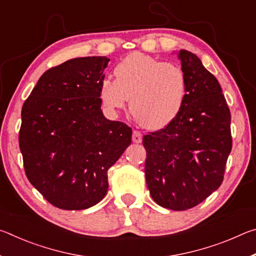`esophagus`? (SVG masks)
<instances>
[{"label":"esophagus","mask_w":256,"mask_h":256,"mask_svg":"<svg viewBox=\"0 0 256 256\" xmlns=\"http://www.w3.org/2000/svg\"><path fill=\"white\" fill-rule=\"evenodd\" d=\"M132 141L134 142V144H140V142L142 141V134L140 131L134 130L132 133Z\"/></svg>","instance_id":"obj_1"}]
</instances>
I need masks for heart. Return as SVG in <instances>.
<instances>
[{
  "mask_svg": "<svg viewBox=\"0 0 256 256\" xmlns=\"http://www.w3.org/2000/svg\"><path fill=\"white\" fill-rule=\"evenodd\" d=\"M115 80L104 78L99 97L108 110H130L138 123L159 130L174 120L188 92V78L180 64L132 53L114 68Z\"/></svg>",
  "mask_w": 256,
  "mask_h": 256,
  "instance_id": "obj_1",
  "label": "heart"
}]
</instances>
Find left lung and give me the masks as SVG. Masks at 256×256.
<instances>
[{"label":"left lung","instance_id":"1","mask_svg":"<svg viewBox=\"0 0 256 256\" xmlns=\"http://www.w3.org/2000/svg\"><path fill=\"white\" fill-rule=\"evenodd\" d=\"M188 92L170 124L144 136L146 182L157 204L183 211L222 185L232 151L230 110L216 76L188 50H180Z\"/></svg>","mask_w":256,"mask_h":256}]
</instances>
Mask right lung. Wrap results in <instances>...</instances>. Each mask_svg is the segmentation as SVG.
<instances>
[{"instance_id":"1","label":"right lung","mask_w":256,"mask_h":256,"mask_svg":"<svg viewBox=\"0 0 256 256\" xmlns=\"http://www.w3.org/2000/svg\"><path fill=\"white\" fill-rule=\"evenodd\" d=\"M105 56L68 60L42 74L21 110L24 172L50 204L82 210L105 198L107 172L131 144L132 130L108 120L99 86Z\"/></svg>"}]
</instances>
